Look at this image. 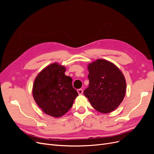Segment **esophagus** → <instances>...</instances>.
<instances>
[{
    "label": "esophagus",
    "instance_id": "1",
    "mask_svg": "<svg viewBox=\"0 0 154 154\" xmlns=\"http://www.w3.org/2000/svg\"><path fill=\"white\" fill-rule=\"evenodd\" d=\"M77 92H78V93L79 94L81 95V94H83V89H82V88H80V89H78V90H77Z\"/></svg>",
    "mask_w": 154,
    "mask_h": 154
}]
</instances>
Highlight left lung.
<instances>
[{
	"label": "left lung",
	"mask_w": 154,
	"mask_h": 154,
	"mask_svg": "<svg viewBox=\"0 0 154 154\" xmlns=\"http://www.w3.org/2000/svg\"><path fill=\"white\" fill-rule=\"evenodd\" d=\"M88 87L83 92L93 108L107 114L122 103L126 93V80L114 63L97 59L88 66Z\"/></svg>",
	"instance_id": "left-lung-1"
}]
</instances>
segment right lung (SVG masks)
I'll use <instances>...</instances> for the list:
<instances>
[{
    "mask_svg": "<svg viewBox=\"0 0 154 154\" xmlns=\"http://www.w3.org/2000/svg\"><path fill=\"white\" fill-rule=\"evenodd\" d=\"M65 72L64 66L51 64L38 74L32 87L36 104L44 113L54 118L67 112L78 96L72 87V78L65 75Z\"/></svg>",
    "mask_w": 154,
    "mask_h": 154,
    "instance_id": "right-lung-1",
    "label": "right lung"
}]
</instances>
